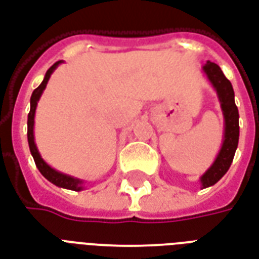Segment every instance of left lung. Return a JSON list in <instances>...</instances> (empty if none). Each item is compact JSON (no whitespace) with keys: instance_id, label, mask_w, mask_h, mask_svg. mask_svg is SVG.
<instances>
[{"instance_id":"1","label":"left lung","mask_w":259,"mask_h":259,"mask_svg":"<svg viewBox=\"0 0 259 259\" xmlns=\"http://www.w3.org/2000/svg\"><path fill=\"white\" fill-rule=\"evenodd\" d=\"M202 71L217 93L220 106L224 116V138H223L221 149L215 157L214 162L210 165V168L199 179L201 187L206 188L214 186L228 172L229 166L232 164L233 155L239 143V112L235 105V93L232 84L225 77L221 68L217 64L207 61L202 67Z\"/></svg>"}]
</instances>
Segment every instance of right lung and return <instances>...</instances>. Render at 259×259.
<instances>
[{"label":"right lung","mask_w":259,"mask_h":259,"mask_svg":"<svg viewBox=\"0 0 259 259\" xmlns=\"http://www.w3.org/2000/svg\"><path fill=\"white\" fill-rule=\"evenodd\" d=\"M61 63H64L63 60H60L56 64H53L52 67L49 68L46 75H45L44 80L40 83L36 89L34 90L32 95H31L30 100V113H28V120H27V138H28V146H30V151L32 158H34L35 164H36V168L39 169V172L44 175L45 178L48 179L49 182L53 183L54 186L61 188H67V190H72V191H81L84 190V182L81 179L73 178V176H69V175L61 174L58 172L54 168H52L50 165L46 164L39 154V150L36 147V143H35L34 138V122H35V110H36V105H38V101H39L40 95L44 93V90L46 89V84H48L49 79L52 76V73L54 72V69L60 65Z\"/></svg>","instance_id":"right-lung-1"}]
</instances>
